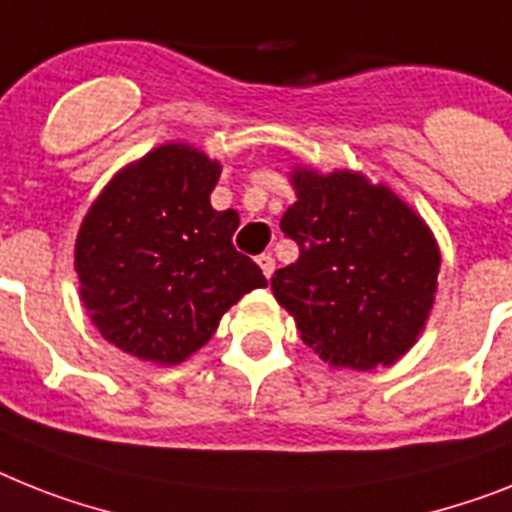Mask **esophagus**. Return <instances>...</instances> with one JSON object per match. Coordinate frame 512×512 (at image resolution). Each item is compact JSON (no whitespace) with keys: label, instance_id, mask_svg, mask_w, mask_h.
I'll list each match as a JSON object with an SVG mask.
<instances>
[{"label":"esophagus","instance_id":"obj_1","mask_svg":"<svg viewBox=\"0 0 512 512\" xmlns=\"http://www.w3.org/2000/svg\"><path fill=\"white\" fill-rule=\"evenodd\" d=\"M256 264L261 266V272H264V277L269 280L274 274V259L272 253H261V256H256Z\"/></svg>","mask_w":512,"mask_h":512}]
</instances>
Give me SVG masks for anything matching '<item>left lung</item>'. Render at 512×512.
<instances>
[{
  "label": "left lung",
  "instance_id": "1",
  "mask_svg": "<svg viewBox=\"0 0 512 512\" xmlns=\"http://www.w3.org/2000/svg\"><path fill=\"white\" fill-rule=\"evenodd\" d=\"M293 185L298 201L280 230L301 256L274 272V298L332 366H390L432 311L439 272L432 232L392 190L356 172L295 170Z\"/></svg>",
  "mask_w": 512,
  "mask_h": 512
}]
</instances>
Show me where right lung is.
I'll use <instances>...</instances> for the list:
<instances>
[{
    "label": "right lung",
    "mask_w": 512,
    "mask_h": 512,
    "mask_svg": "<svg viewBox=\"0 0 512 512\" xmlns=\"http://www.w3.org/2000/svg\"><path fill=\"white\" fill-rule=\"evenodd\" d=\"M219 164L170 143L104 188L75 243L80 298L112 345L180 363L217 332L232 303L266 277L235 251L238 211L211 209Z\"/></svg>",
    "instance_id": "right-lung-1"
}]
</instances>
